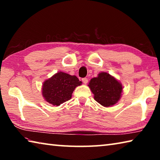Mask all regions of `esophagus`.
<instances>
[{"instance_id": "1", "label": "esophagus", "mask_w": 160, "mask_h": 160, "mask_svg": "<svg viewBox=\"0 0 160 160\" xmlns=\"http://www.w3.org/2000/svg\"><path fill=\"white\" fill-rule=\"evenodd\" d=\"M82 82H83V83H84V84H87V83L88 82V78H82Z\"/></svg>"}]
</instances>
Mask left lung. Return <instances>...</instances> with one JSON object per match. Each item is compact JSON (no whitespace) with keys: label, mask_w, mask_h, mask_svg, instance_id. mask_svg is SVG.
Returning <instances> with one entry per match:
<instances>
[{"label":"left lung","mask_w":160,"mask_h":160,"mask_svg":"<svg viewBox=\"0 0 160 160\" xmlns=\"http://www.w3.org/2000/svg\"><path fill=\"white\" fill-rule=\"evenodd\" d=\"M94 98L102 106L109 107L117 103L121 97L123 88L118 81L107 72H100L89 82Z\"/></svg>","instance_id":"left-lung-1"}]
</instances>
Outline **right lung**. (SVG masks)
<instances>
[{
  "instance_id": "right-lung-1",
  "label": "right lung",
  "mask_w": 160,
  "mask_h": 160,
  "mask_svg": "<svg viewBox=\"0 0 160 160\" xmlns=\"http://www.w3.org/2000/svg\"><path fill=\"white\" fill-rule=\"evenodd\" d=\"M81 84L82 82L75 75L58 72L43 84V97L49 104L59 106L71 99L75 88Z\"/></svg>"
}]
</instances>
